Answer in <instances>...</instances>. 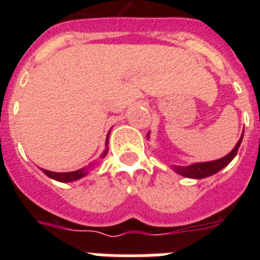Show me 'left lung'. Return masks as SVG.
<instances>
[{"mask_svg":"<svg viewBox=\"0 0 260 260\" xmlns=\"http://www.w3.org/2000/svg\"><path fill=\"white\" fill-rule=\"evenodd\" d=\"M242 138H243V133L241 135L240 141L237 142L236 147H234L233 150L228 153L226 156L224 157L219 158V160H213V161H207V162H195V164L191 165H187V167H173V171L176 173L181 174L183 177H187V178H195V180H201V178H206V177H210L212 174L217 173L225 168L229 162L236 157L238 152V148L241 146V142H242Z\"/></svg>","mask_w":260,"mask_h":260,"instance_id":"8db88e82","label":"left lung"}]
</instances>
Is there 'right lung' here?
Instances as JSON below:
<instances>
[{"label": "right lung", "mask_w": 260, "mask_h": 260, "mask_svg": "<svg viewBox=\"0 0 260 260\" xmlns=\"http://www.w3.org/2000/svg\"><path fill=\"white\" fill-rule=\"evenodd\" d=\"M108 138L109 137H107V142H105L107 144H108ZM107 153H108V148L103 152L102 157L104 158L105 156H107ZM41 171L44 172V174H47L48 177H50V178H53V180L59 181V182H71V181H77L79 180V178H82V177L88 174V169H84V168L83 169H78V171H74V172H66V173H57V172L47 171V169H41Z\"/></svg>", "instance_id": "1"}]
</instances>
